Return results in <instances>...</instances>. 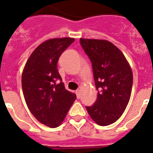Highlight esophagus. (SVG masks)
<instances>
[{
  "instance_id": "34e87169",
  "label": "esophagus",
  "mask_w": 153,
  "mask_h": 153,
  "mask_svg": "<svg viewBox=\"0 0 153 153\" xmlns=\"http://www.w3.org/2000/svg\"><path fill=\"white\" fill-rule=\"evenodd\" d=\"M76 97H77V99L80 98V90H77L76 91Z\"/></svg>"
}]
</instances>
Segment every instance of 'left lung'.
Returning <instances> with one entry per match:
<instances>
[{"label": "left lung", "mask_w": 153, "mask_h": 153, "mask_svg": "<svg viewBox=\"0 0 153 153\" xmlns=\"http://www.w3.org/2000/svg\"><path fill=\"white\" fill-rule=\"evenodd\" d=\"M93 67L97 99L86 106L92 120L100 126L113 123L125 111L132 86V72L125 56L105 40L79 39Z\"/></svg>", "instance_id": "1"}]
</instances>
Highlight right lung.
<instances>
[{
    "mask_svg": "<svg viewBox=\"0 0 153 153\" xmlns=\"http://www.w3.org/2000/svg\"><path fill=\"white\" fill-rule=\"evenodd\" d=\"M74 41L70 37L46 40L31 53L23 70L22 90L28 109L39 122L51 128L61 124L76 98L65 89L56 66Z\"/></svg>",
    "mask_w": 153,
    "mask_h": 153,
    "instance_id": "add662e5",
    "label": "right lung"
}]
</instances>
